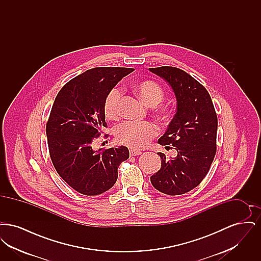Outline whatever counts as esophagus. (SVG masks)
<instances>
[{"label":"esophagus","mask_w":261,"mask_h":261,"mask_svg":"<svg viewBox=\"0 0 261 261\" xmlns=\"http://www.w3.org/2000/svg\"><path fill=\"white\" fill-rule=\"evenodd\" d=\"M141 153H142V151H140V150H136V149H130V155H132V156L140 155Z\"/></svg>","instance_id":"34e87169"}]
</instances>
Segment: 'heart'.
<instances>
[{
	"instance_id": "obj_1",
	"label": "heart",
	"mask_w": 261,
	"mask_h": 261,
	"mask_svg": "<svg viewBox=\"0 0 261 261\" xmlns=\"http://www.w3.org/2000/svg\"><path fill=\"white\" fill-rule=\"evenodd\" d=\"M134 90L139 97L149 106H156L164 97L163 89L151 80H144L134 83ZM121 90L113 88L109 93L103 105L105 115L110 119H116L120 114ZM158 134L155 125L149 121H124L114 129V135L118 143L133 149L145 148L149 140Z\"/></svg>"
}]
</instances>
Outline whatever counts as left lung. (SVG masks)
<instances>
[{
  "mask_svg": "<svg viewBox=\"0 0 261 261\" xmlns=\"http://www.w3.org/2000/svg\"><path fill=\"white\" fill-rule=\"evenodd\" d=\"M172 88L177 112L159 144L172 145L177 156L166 160L159 152L162 167L150 177L163 194L179 196L199 185L216 153L217 115L206 89L184 70L172 66L149 68Z\"/></svg>",
  "mask_w": 261,
  "mask_h": 261,
  "instance_id": "obj_1",
  "label": "left lung"
}]
</instances>
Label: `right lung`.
I'll use <instances>...</instances> for the list:
<instances>
[{
	"label": "right lung",
	"instance_id": "obj_1",
	"mask_svg": "<svg viewBox=\"0 0 261 261\" xmlns=\"http://www.w3.org/2000/svg\"><path fill=\"white\" fill-rule=\"evenodd\" d=\"M133 68L95 67L61 89L46 125L50 160L62 179L86 196L110 190L117 180L119 164L129 150H94L92 144L107 127L103 105L109 93Z\"/></svg>",
	"mask_w": 261,
	"mask_h": 261
}]
</instances>
